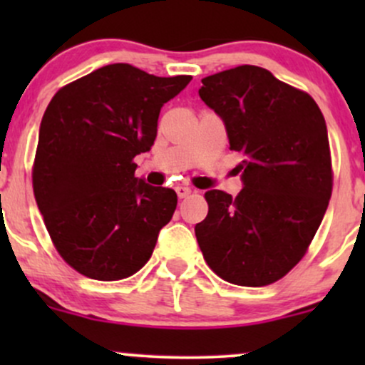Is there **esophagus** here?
<instances>
[{
  "label": "esophagus",
  "mask_w": 365,
  "mask_h": 365,
  "mask_svg": "<svg viewBox=\"0 0 365 365\" xmlns=\"http://www.w3.org/2000/svg\"><path fill=\"white\" fill-rule=\"evenodd\" d=\"M175 190H177V194H178L180 199H183V197H188V195L192 194V188L190 187H185V185H178L177 188H175Z\"/></svg>",
  "instance_id": "1"
}]
</instances>
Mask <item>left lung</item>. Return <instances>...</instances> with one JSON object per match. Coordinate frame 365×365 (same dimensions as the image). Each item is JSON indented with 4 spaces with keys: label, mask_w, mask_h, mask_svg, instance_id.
I'll use <instances>...</instances> for the list:
<instances>
[{
    "label": "left lung",
    "mask_w": 365,
    "mask_h": 365,
    "mask_svg": "<svg viewBox=\"0 0 365 365\" xmlns=\"http://www.w3.org/2000/svg\"><path fill=\"white\" fill-rule=\"evenodd\" d=\"M199 96L225 121L244 188L209 190L195 237L225 282L266 287L290 273L311 245L333 190L324 116L307 92L254 65L202 78Z\"/></svg>",
    "instance_id": "1"
}]
</instances>
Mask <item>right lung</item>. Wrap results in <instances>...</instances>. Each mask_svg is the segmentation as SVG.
Listing matches in <instances>:
<instances>
[{"label":"right lung","instance_id":"add662e5","mask_svg":"<svg viewBox=\"0 0 365 365\" xmlns=\"http://www.w3.org/2000/svg\"><path fill=\"white\" fill-rule=\"evenodd\" d=\"M192 81L115 63L63 86L41 121L32 187L63 261L99 282L149 261L177 209L171 188L135 177L133 158L156 140L161 106Z\"/></svg>","mask_w":365,"mask_h":365}]
</instances>
